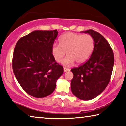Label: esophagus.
<instances>
[{"label":"esophagus","mask_w":126,"mask_h":126,"mask_svg":"<svg viewBox=\"0 0 126 126\" xmlns=\"http://www.w3.org/2000/svg\"><path fill=\"white\" fill-rule=\"evenodd\" d=\"M69 71V69L68 68H64V72H66L67 71Z\"/></svg>","instance_id":"1"}]
</instances>
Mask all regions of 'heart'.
<instances>
[{
    "label": "heart",
    "instance_id": "b5f03b06",
    "mask_svg": "<svg viewBox=\"0 0 126 126\" xmlns=\"http://www.w3.org/2000/svg\"><path fill=\"white\" fill-rule=\"evenodd\" d=\"M59 44H54L51 52L54 59L64 65H72L75 62L82 64L89 59L92 54L94 42L93 37L89 34H80L72 32L64 34L59 39Z\"/></svg>",
    "mask_w": 126,
    "mask_h": 126
}]
</instances>
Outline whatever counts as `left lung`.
Wrapping results in <instances>:
<instances>
[{"mask_svg":"<svg viewBox=\"0 0 126 126\" xmlns=\"http://www.w3.org/2000/svg\"><path fill=\"white\" fill-rule=\"evenodd\" d=\"M80 33L91 35L94 47L86 62L71 69L74 74L71 89L76 97L87 101L98 96L108 86L114 67V56L109 44L99 33L92 29Z\"/></svg>","mask_w":126,"mask_h":126,"instance_id":"left-lung-1","label":"left lung"}]
</instances>
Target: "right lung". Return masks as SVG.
<instances>
[{
  "mask_svg": "<svg viewBox=\"0 0 126 126\" xmlns=\"http://www.w3.org/2000/svg\"><path fill=\"white\" fill-rule=\"evenodd\" d=\"M57 30L33 31L15 46L12 68L18 83L28 94L43 98L53 92L63 67L55 62L51 47Z\"/></svg>",
  "mask_w": 126,
  "mask_h": 126,
  "instance_id": "right-lung-1",
  "label": "right lung"
}]
</instances>
